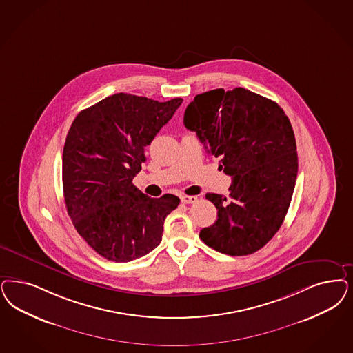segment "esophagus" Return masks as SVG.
I'll return each mask as SVG.
<instances>
[{
    "label": "esophagus",
    "instance_id": "34e87169",
    "mask_svg": "<svg viewBox=\"0 0 353 353\" xmlns=\"http://www.w3.org/2000/svg\"><path fill=\"white\" fill-rule=\"evenodd\" d=\"M180 199H181L183 203L188 205V203H194L196 201V196H194V195H181Z\"/></svg>",
    "mask_w": 353,
    "mask_h": 353
}]
</instances>
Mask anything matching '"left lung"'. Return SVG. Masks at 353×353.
<instances>
[{
    "label": "left lung",
    "mask_w": 353,
    "mask_h": 353,
    "mask_svg": "<svg viewBox=\"0 0 353 353\" xmlns=\"http://www.w3.org/2000/svg\"><path fill=\"white\" fill-rule=\"evenodd\" d=\"M183 125L232 177L228 196L206 194L218 220L199 232L201 240L228 256L259 250L279 231L297 177L296 139L284 110L243 87L218 88L194 97Z\"/></svg>",
    "instance_id": "obj_1"
}]
</instances>
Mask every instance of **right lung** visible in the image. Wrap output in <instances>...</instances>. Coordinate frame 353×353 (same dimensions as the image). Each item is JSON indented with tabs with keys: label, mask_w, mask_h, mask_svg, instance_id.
I'll return each instance as SVG.
<instances>
[{
	"label": "right lung",
	"mask_w": 353,
	"mask_h": 353,
	"mask_svg": "<svg viewBox=\"0 0 353 353\" xmlns=\"http://www.w3.org/2000/svg\"><path fill=\"white\" fill-rule=\"evenodd\" d=\"M183 99L159 103L114 94L75 117L62 154V186L77 232L113 262L146 256L161 241L167 215L180 198H150L133 185L145 147L170 121Z\"/></svg>",
	"instance_id": "obj_1"
}]
</instances>
